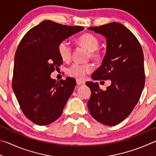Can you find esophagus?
<instances>
[{"mask_svg": "<svg viewBox=\"0 0 156 156\" xmlns=\"http://www.w3.org/2000/svg\"><path fill=\"white\" fill-rule=\"evenodd\" d=\"M76 84H78V85H80V86L84 85V84H85V82H84L83 81L80 80H76Z\"/></svg>", "mask_w": 156, "mask_h": 156, "instance_id": "obj_1", "label": "esophagus"}]
</instances>
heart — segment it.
Listing matches in <instances>:
<instances>
[{"instance_id":"heart-1","label":"heart","mask_w":156,"mask_h":156,"mask_svg":"<svg viewBox=\"0 0 156 156\" xmlns=\"http://www.w3.org/2000/svg\"><path fill=\"white\" fill-rule=\"evenodd\" d=\"M77 43L89 51V58L91 57L94 59H99L102 56V50L98 47L99 45V39L94 35L86 33L78 37ZM57 51L59 56L64 61L68 62L70 60L72 57L73 48L68 41L63 40L60 42L57 46ZM92 70L93 66L90 63L81 64L75 62L68 68L67 73L73 77L83 79L88 73H91Z\"/></svg>"}]
</instances>
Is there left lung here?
<instances>
[{"label":"left lung","instance_id":"1","mask_svg":"<svg viewBox=\"0 0 156 156\" xmlns=\"http://www.w3.org/2000/svg\"><path fill=\"white\" fill-rule=\"evenodd\" d=\"M88 29L107 38L106 55L92 77L112 81L105 91L97 83H86L92 92L87 103L88 110L101 123L118 125L132 112L143 90L145 74L143 49L135 35L121 23H110Z\"/></svg>","mask_w":156,"mask_h":156}]
</instances>
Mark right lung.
Here are the masks:
<instances>
[{"instance_id":"add662e5","label":"right lung","mask_w":156,"mask_h":156,"mask_svg":"<svg viewBox=\"0 0 156 156\" xmlns=\"http://www.w3.org/2000/svg\"><path fill=\"white\" fill-rule=\"evenodd\" d=\"M83 29L44 20L30 29L19 44L12 88L22 111L34 123L48 125L62 115L76 81L67 77L57 81L50 75L62 64L59 43Z\"/></svg>"}]
</instances>
